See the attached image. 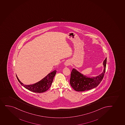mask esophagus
I'll return each mask as SVG.
<instances>
[{"mask_svg": "<svg viewBox=\"0 0 125 125\" xmlns=\"http://www.w3.org/2000/svg\"><path fill=\"white\" fill-rule=\"evenodd\" d=\"M65 65L66 66H69L70 65V62H69V61H66L65 62Z\"/></svg>", "mask_w": 125, "mask_h": 125, "instance_id": "esophagus-1", "label": "esophagus"}]
</instances>
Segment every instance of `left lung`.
<instances>
[{"mask_svg":"<svg viewBox=\"0 0 125 125\" xmlns=\"http://www.w3.org/2000/svg\"><path fill=\"white\" fill-rule=\"evenodd\" d=\"M107 58L103 62L104 72L101 74L95 77L90 78L83 75L73 69L71 74L70 83L74 90L77 91H84L91 90L97 87L102 81L105 73Z\"/></svg>","mask_w":125,"mask_h":125,"instance_id":"obj_1","label":"left lung"}]
</instances>
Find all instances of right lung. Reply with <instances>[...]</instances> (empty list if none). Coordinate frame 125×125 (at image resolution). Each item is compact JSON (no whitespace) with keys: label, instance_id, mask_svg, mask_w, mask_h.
Masks as SVG:
<instances>
[{"label":"right lung","instance_id":"add662e5","mask_svg":"<svg viewBox=\"0 0 125 125\" xmlns=\"http://www.w3.org/2000/svg\"><path fill=\"white\" fill-rule=\"evenodd\" d=\"M56 70L54 71L49 73L46 77H44L40 81L34 84L29 85H26L23 84L19 79L17 76H16L20 83L26 89L30 91H32L33 92L41 93L44 92L49 89L52 85L53 78L56 74Z\"/></svg>","mask_w":125,"mask_h":125}]
</instances>
